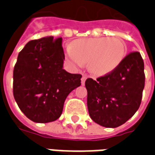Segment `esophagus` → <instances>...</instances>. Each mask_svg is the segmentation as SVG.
Segmentation results:
<instances>
[{
    "label": "esophagus",
    "mask_w": 155,
    "mask_h": 155,
    "mask_svg": "<svg viewBox=\"0 0 155 155\" xmlns=\"http://www.w3.org/2000/svg\"><path fill=\"white\" fill-rule=\"evenodd\" d=\"M86 79H87V74H83V76L81 78V84H84L85 81H86Z\"/></svg>",
    "instance_id": "esophagus-1"
}]
</instances>
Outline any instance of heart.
I'll return each instance as SVG.
<instances>
[{
	"label": "heart",
	"mask_w": 155,
	"mask_h": 155,
	"mask_svg": "<svg viewBox=\"0 0 155 155\" xmlns=\"http://www.w3.org/2000/svg\"><path fill=\"white\" fill-rule=\"evenodd\" d=\"M127 46L117 37L79 39L65 48V59L74 69L88 63L94 75H104L116 70L126 55Z\"/></svg>",
	"instance_id": "1"
}]
</instances>
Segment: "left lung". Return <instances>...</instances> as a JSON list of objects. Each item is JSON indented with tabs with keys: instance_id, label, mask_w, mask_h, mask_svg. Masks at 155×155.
I'll return each mask as SVG.
<instances>
[{
	"instance_id": "1",
	"label": "left lung",
	"mask_w": 155,
	"mask_h": 155,
	"mask_svg": "<svg viewBox=\"0 0 155 155\" xmlns=\"http://www.w3.org/2000/svg\"><path fill=\"white\" fill-rule=\"evenodd\" d=\"M144 64L140 52H131L116 70L94 81H85L87 106L95 123L116 128L140 108L144 88Z\"/></svg>"
}]
</instances>
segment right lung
<instances>
[{"label":"right lung","instance_id":"1","mask_svg":"<svg viewBox=\"0 0 155 155\" xmlns=\"http://www.w3.org/2000/svg\"><path fill=\"white\" fill-rule=\"evenodd\" d=\"M62 38L29 41L19 53L13 71V94L20 110L35 123L60 118L68 94L81 84L80 74L63 69Z\"/></svg>","mask_w":155,"mask_h":155}]
</instances>
